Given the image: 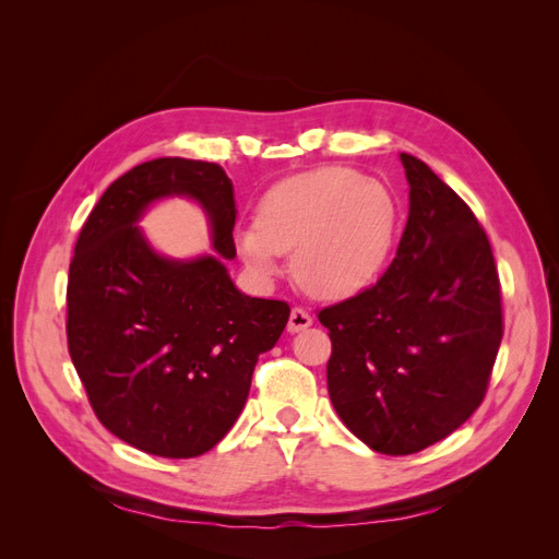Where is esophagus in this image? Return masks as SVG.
I'll return each mask as SVG.
<instances>
[{
    "mask_svg": "<svg viewBox=\"0 0 559 559\" xmlns=\"http://www.w3.org/2000/svg\"><path fill=\"white\" fill-rule=\"evenodd\" d=\"M310 324H312L310 312L302 310V308H294L292 314H289V326H286V329H289L292 333H298V331H306Z\"/></svg>",
    "mask_w": 559,
    "mask_h": 559,
    "instance_id": "1",
    "label": "esophagus"
}]
</instances>
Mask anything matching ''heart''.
Segmentation results:
<instances>
[{"label": "heart", "mask_w": 559, "mask_h": 559, "mask_svg": "<svg viewBox=\"0 0 559 559\" xmlns=\"http://www.w3.org/2000/svg\"><path fill=\"white\" fill-rule=\"evenodd\" d=\"M399 228L394 195L347 167H319L277 181L259 222L238 228L251 273L267 280L294 251V277L314 298L343 300L373 284Z\"/></svg>", "instance_id": "heart-1"}]
</instances>
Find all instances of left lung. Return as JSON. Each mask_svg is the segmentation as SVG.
Instances as JSON below:
<instances>
[{
  "label": "left lung",
  "mask_w": 559,
  "mask_h": 559,
  "mask_svg": "<svg viewBox=\"0 0 559 559\" xmlns=\"http://www.w3.org/2000/svg\"><path fill=\"white\" fill-rule=\"evenodd\" d=\"M408 224L382 277L319 310L329 396L382 454H413L476 413L503 335L501 284L476 214L427 163L401 154Z\"/></svg>",
  "instance_id": "obj_1"
}]
</instances>
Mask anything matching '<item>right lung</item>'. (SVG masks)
Returning <instances> with one entry per match:
<instances>
[{
  "instance_id": "obj_1",
  "label": "right lung",
  "mask_w": 559,
  "mask_h": 559,
  "mask_svg": "<svg viewBox=\"0 0 559 559\" xmlns=\"http://www.w3.org/2000/svg\"><path fill=\"white\" fill-rule=\"evenodd\" d=\"M165 194L206 207L218 258L170 262L133 226ZM233 183L216 163L156 158L118 177L83 224L67 282V347L97 419L128 445L189 460L242 413L259 354L289 321L286 300L235 289Z\"/></svg>"
}]
</instances>
